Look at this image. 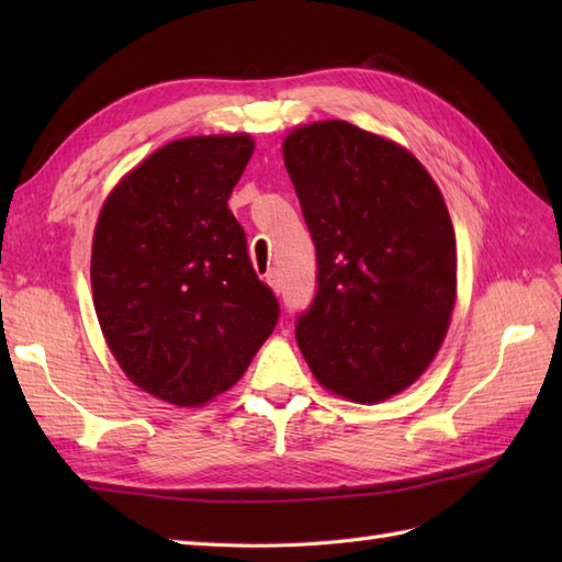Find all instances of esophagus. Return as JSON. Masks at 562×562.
Here are the masks:
<instances>
[{"label": "esophagus", "mask_w": 562, "mask_h": 562, "mask_svg": "<svg viewBox=\"0 0 562 562\" xmlns=\"http://www.w3.org/2000/svg\"><path fill=\"white\" fill-rule=\"evenodd\" d=\"M266 282L270 284V290H272L274 294H280V288H282V284H280V274H278V272H274V270H272V272H268V274H266Z\"/></svg>", "instance_id": "obj_1"}]
</instances>
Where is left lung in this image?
Wrapping results in <instances>:
<instances>
[{"label":"left lung","instance_id":"obj_1","mask_svg":"<svg viewBox=\"0 0 562 562\" xmlns=\"http://www.w3.org/2000/svg\"><path fill=\"white\" fill-rule=\"evenodd\" d=\"M282 157L318 258L296 342L324 389L381 403L432 364L457 304L441 190L398 142L345 121L294 127Z\"/></svg>","mask_w":562,"mask_h":562}]
</instances>
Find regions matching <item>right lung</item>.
I'll use <instances>...</instances> for the list:
<instances>
[{
  "label": "right lung",
  "mask_w": 562,
  "mask_h": 562,
  "mask_svg": "<svg viewBox=\"0 0 562 562\" xmlns=\"http://www.w3.org/2000/svg\"><path fill=\"white\" fill-rule=\"evenodd\" d=\"M254 149L246 133L173 139L115 183L93 229L105 345L135 386L181 408L229 391L280 316L226 205Z\"/></svg>",
  "instance_id": "obj_1"
}]
</instances>
